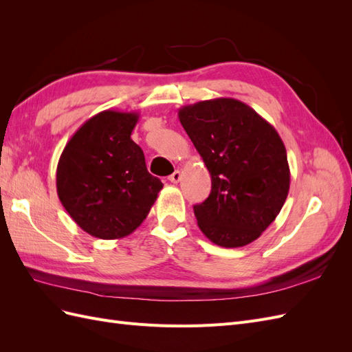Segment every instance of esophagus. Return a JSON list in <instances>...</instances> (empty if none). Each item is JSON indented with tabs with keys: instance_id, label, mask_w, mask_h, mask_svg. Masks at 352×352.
Segmentation results:
<instances>
[{
	"instance_id": "1",
	"label": "esophagus",
	"mask_w": 352,
	"mask_h": 352,
	"mask_svg": "<svg viewBox=\"0 0 352 352\" xmlns=\"http://www.w3.org/2000/svg\"><path fill=\"white\" fill-rule=\"evenodd\" d=\"M180 177H182V175H180L179 170H176V172H173L172 175L168 176V180H170V182H172V184H177L179 180H180Z\"/></svg>"
}]
</instances>
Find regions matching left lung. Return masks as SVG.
<instances>
[{"instance_id": "left-lung-1", "label": "left lung", "mask_w": 352, "mask_h": 352, "mask_svg": "<svg viewBox=\"0 0 352 352\" xmlns=\"http://www.w3.org/2000/svg\"><path fill=\"white\" fill-rule=\"evenodd\" d=\"M177 116L211 175L208 198L194 206L201 232L225 248L260 238L289 192L291 172L279 133L235 98L185 105Z\"/></svg>"}]
</instances>
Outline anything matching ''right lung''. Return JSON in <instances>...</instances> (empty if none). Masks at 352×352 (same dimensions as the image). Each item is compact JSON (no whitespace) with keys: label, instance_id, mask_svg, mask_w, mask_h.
Here are the masks:
<instances>
[{"label":"right lung","instance_id":"add662e5","mask_svg":"<svg viewBox=\"0 0 352 352\" xmlns=\"http://www.w3.org/2000/svg\"><path fill=\"white\" fill-rule=\"evenodd\" d=\"M138 113L104 110L74 132L57 166L63 207L89 235L120 239L141 226L163 189L132 141Z\"/></svg>","mask_w":352,"mask_h":352}]
</instances>
